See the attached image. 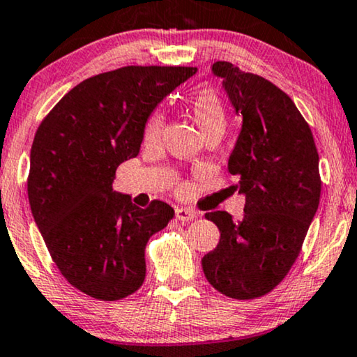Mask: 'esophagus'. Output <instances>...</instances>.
Wrapping results in <instances>:
<instances>
[{
    "instance_id": "34e87169",
    "label": "esophagus",
    "mask_w": 357,
    "mask_h": 357,
    "mask_svg": "<svg viewBox=\"0 0 357 357\" xmlns=\"http://www.w3.org/2000/svg\"><path fill=\"white\" fill-rule=\"evenodd\" d=\"M196 218H197V212L192 209H188V207H178V209H176V219L181 220V222H189V220Z\"/></svg>"
}]
</instances>
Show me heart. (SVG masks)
Masks as SVG:
<instances>
[{
    "mask_svg": "<svg viewBox=\"0 0 357 357\" xmlns=\"http://www.w3.org/2000/svg\"><path fill=\"white\" fill-rule=\"evenodd\" d=\"M189 112H191L194 121L202 130V133L209 132L214 128H225V115L224 102L220 100L219 93L211 87L197 89L192 93L191 100H189ZM165 126V115L163 112L156 110L155 114L150 115L146 120L145 130H143V139L145 143H155L161 137Z\"/></svg>",
    "mask_w": 357,
    "mask_h": 357,
    "instance_id": "obj_1",
    "label": "heart"
}]
</instances>
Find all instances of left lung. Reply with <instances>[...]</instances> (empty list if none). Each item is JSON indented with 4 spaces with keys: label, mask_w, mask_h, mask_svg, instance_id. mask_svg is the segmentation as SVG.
I'll return each mask as SVG.
<instances>
[{
    "label": "left lung",
    "mask_w": 357,
    "mask_h": 357,
    "mask_svg": "<svg viewBox=\"0 0 357 357\" xmlns=\"http://www.w3.org/2000/svg\"><path fill=\"white\" fill-rule=\"evenodd\" d=\"M212 74L242 116L229 173L245 207L238 222L225 211L207 212L220 238L201 264L215 290L252 300L272 291L300 255L321 194L319 156L308 123L277 85L224 61Z\"/></svg>",
    "instance_id": "left-lung-1"
}]
</instances>
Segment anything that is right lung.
Instances as JSON below:
<instances>
[{
    "mask_svg": "<svg viewBox=\"0 0 357 357\" xmlns=\"http://www.w3.org/2000/svg\"><path fill=\"white\" fill-rule=\"evenodd\" d=\"M196 67L126 66L85 79L40 121L31 146L28 197L64 278L92 298L142 287L145 247L174 215L163 201L139 209L114 191L115 171L139 153L145 123Z\"/></svg>",
    "mask_w": 357,
    "mask_h": 357,
    "instance_id": "add662e5",
    "label": "right lung"
}]
</instances>
